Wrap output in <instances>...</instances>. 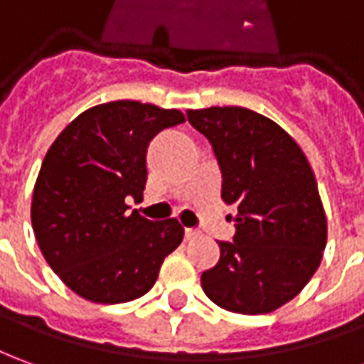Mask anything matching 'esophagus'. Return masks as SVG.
I'll return each mask as SVG.
<instances>
[{"mask_svg": "<svg viewBox=\"0 0 364 364\" xmlns=\"http://www.w3.org/2000/svg\"><path fill=\"white\" fill-rule=\"evenodd\" d=\"M184 235H186V240H194V237H198V235H200V232H198V230H192V228H186Z\"/></svg>", "mask_w": 364, "mask_h": 364, "instance_id": "1", "label": "esophagus"}]
</instances>
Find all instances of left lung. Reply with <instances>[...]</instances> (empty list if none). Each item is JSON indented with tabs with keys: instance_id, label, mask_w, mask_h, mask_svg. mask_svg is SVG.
Masks as SVG:
<instances>
[{
	"instance_id": "obj_1",
	"label": "left lung",
	"mask_w": 364,
	"mask_h": 364,
	"mask_svg": "<svg viewBox=\"0 0 364 364\" xmlns=\"http://www.w3.org/2000/svg\"><path fill=\"white\" fill-rule=\"evenodd\" d=\"M188 120L210 140L222 198L237 210L234 242H220L202 289L228 311H275L309 283L327 244L311 166L279 124L254 110L210 107L188 110Z\"/></svg>"
}]
</instances>
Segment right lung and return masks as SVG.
I'll return each mask as SVG.
<instances>
[{
	"label": "right lung",
	"mask_w": 364,
	"mask_h": 364,
	"mask_svg": "<svg viewBox=\"0 0 364 364\" xmlns=\"http://www.w3.org/2000/svg\"><path fill=\"white\" fill-rule=\"evenodd\" d=\"M184 120L180 110L149 102H105L69 122L47 150L31 224L53 272L82 299H139L182 244L178 220H146L129 212L127 198L142 196L150 140Z\"/></svg>",
	"instance_id": "right-lung-1"
}]
</instances>
